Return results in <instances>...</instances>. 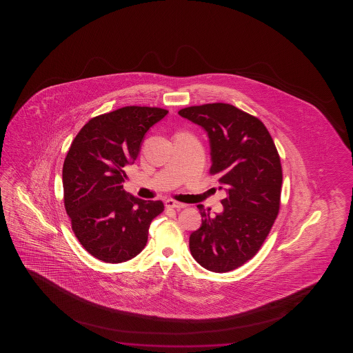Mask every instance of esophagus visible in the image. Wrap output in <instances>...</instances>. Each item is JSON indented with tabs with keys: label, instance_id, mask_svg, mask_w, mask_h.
<instances>
[{
	"label": "esophagus",
	"instance_id": "esophagus-1",
	"mask_svg": "<svg viewBox=\"0 0 353 353\" xmlns=\"http://www.w3.org/2000/svg\"><path fill=\"white\" fill-rule=\"evenodd\" d=\"M165 206L168 208H184L187 205L179 203V201H174V200H166L165 201Z\"/></svg>",
	"mask_w": 353,
	"mask_h": 353
}]
</instances>
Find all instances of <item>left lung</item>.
Returning <instances> with one entry per match:
<instances>
[{
  "instance_id": "left-lung-1",
  "label": "left lung",
  "mask_w": 353,
  "mask_h": 353,
  "mask_svg": "<svg viewBox=\"0 0 353 353\" xmlns=\"http://www.w3.org/2000/svg\"><path fill=\"white\" fill-rule=\"evenodd\" d=\"M179 114L208 134L210 171L227 193L214 216L198 205L201 227L190 234L189 248L205 269L228 272L256 256L279 214L280 157L265 125L232 105L187 107Z\"/></svg>"
}]
</instances>
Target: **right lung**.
Masks as SVG:
<instances>
[{"label":"right lung","instance_id":"right-lung-1","mask_svg":"<svg viewBox=\"0 0 353 353\" xmlns=\"http://www.w3.org/2000/svg\"><path fill=\"white\" fill-rule=\"evenodd\" d=\"M169 112L128 106L88 121L63 161V203L74 235L92 256L121 263L147 243L150 222L164 211L160 200H142L123 189L147 131Z\"/></svg>","mask_w":353,"mask_h":353}]
</instances>
